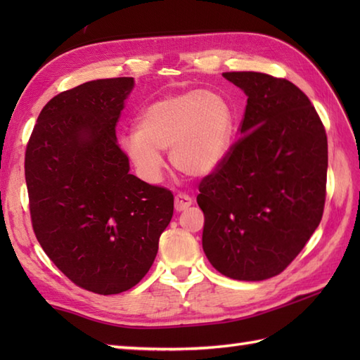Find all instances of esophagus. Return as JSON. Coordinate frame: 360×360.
I'll list each match as a JSON object with an SVG mask.
<instances>
[{
    "instance_id": "1",
    "label": "esophagus",
    "mask_w": 360,
    "mask_h": 360,
    "mask_svg": "<svg viewBox=\"0 0 360 360\" xmlns=\"http://www.w3.org/2000/svg\"><path fill=\"white\" fill-rule=\"evenodd\" d=\"M192 198H190L188 195H184V193H178L174 196V210L176 212H182L188 209L190 205H192Z\"/></svg>"
}]
</instances>
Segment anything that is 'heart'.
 Wrapping results in <instances>:
<instances>
[{"label":"heart","instance_id":"b5f03b06","mask_svg":"<svg viewBox=\"0 0 360 360\" xmlns=\"http://www.w3.org/2000/svg\"><path fill=\"white\" fill-rule=\"evenodd\" d=\"M233 127V111L223 96L192 89L145 106L137 119V131L128 133L122 145L147 181H159L164 168L159 151L167 150L176 170L205 176L227 156Z\"/></svg>","mask_w":360,"mask_h":360}]
</instances>
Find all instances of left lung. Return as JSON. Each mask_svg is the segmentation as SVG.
<instances>
[{
	"instance_id": "1",
	"label": "left lung",
	"mask_w": 360,
	"mask_h": 360,
	"mask_svg": "<svg viewBox=\"0 0 360 360\" xmlns=\"http://www.w3.org/2000/svg\"><path fill=\"white\" fill-rule=\"evenodd\" d=\"M248 96L236 141L201 181L202 249L229 278L278 275L300 254L325 207L328 141L302 89L263 72H224Z\"/></svg>"
}]
</instances>
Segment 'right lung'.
I'll list each match as a JSON object with an SVG mask.
<instances>
[{
	"mask_svg": "<svg viewBox=\"0 0 360 360\" xmlns=\"http://www.w3.org/2000/svg\"><path fill=\"white\" fill-rule=\"evenodd\" d=\"M133 86V77L102 79L51 98L25 158L38 243L72 283L102 295L145 277L173 217V193L129 174L117 143Z\"/></svg>",
	"mask_w": 360,
	"mask_h": 360,
	"instance_id": "right-lung-1",
	"label": "right lung"
}]
</instances>
